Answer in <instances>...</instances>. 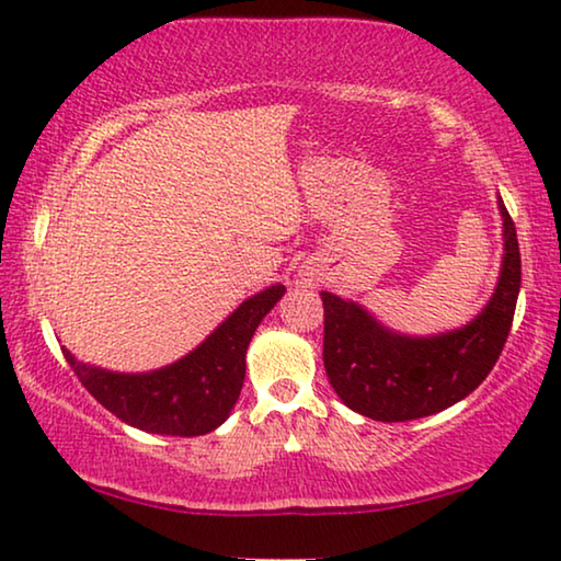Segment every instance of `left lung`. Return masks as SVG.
Listing matches in <instances>:
<instances>
[{
    "mask_svg": "<svg viewBox=\"0 0 561 561\" xmlns=\"http://www.w3.org/2000/svg\"><path fill=\"white\" fill-rule=\"evenodd\" d=\"M504 264L494 297L471 324L438 337H403L355 302L322 291V360L342 403L373 421H415L446 411L486 380L506 345L522 287L516 227L504 201Z\"/></svg>",
    "mask_w": 561,
    "mask_h": 561,
    "instance_id": "obj_1",
    "label": "left lung"
}]
</instances>
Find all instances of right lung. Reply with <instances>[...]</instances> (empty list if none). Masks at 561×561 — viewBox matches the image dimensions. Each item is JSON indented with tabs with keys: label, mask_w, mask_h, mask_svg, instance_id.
<instances>
[{
	"label": "right lung",
	"mask_w": 561,
	"mask_h": 561,
	"mask_svg": "<svg viewBox=\"0 0 561 561\" xmlns=\"http://www.w3.org/2000/svg\"><path fill=\"white\" fill-rule=\"evenodd\" d=\"M282 284L249 297L194 353L163 370L107 373L62 350L72 373L100 405L133 428L161 436H204L227 421L247 373V347L264 314L284 295Z\"/></svg>",
	"instance_id": "right-lung-1"
}]
</instances>
